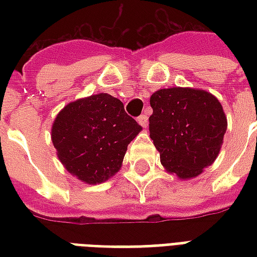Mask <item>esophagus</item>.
<instances>
[{"label":"esophagus","instance_id":"34e87169","mask_svg":"<svg viewBox=\"0 0 257 257\" xmlns=\"http://www.w3.org/2000/svg\"><path fill=\"white\" fill-rule=\"evenodd\" d=\"M138 122H139L143 128H146L147 123H149V117H147V114H142L140 117H138Z\"/></svg>","mask_w":257,"mask_h":257}]
</instances>
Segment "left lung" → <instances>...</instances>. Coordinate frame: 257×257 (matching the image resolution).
Returning a JSON list of instances; mask_svg holds the SVG:
<instances>
[{
    "instance_id": "8db88e82",
    "label": "left lung",
    "mask_w": 257,
    "mask_h": 257,
    "mask_svg": "<svg viewBox=\"0 0 257 257\" xmlns=\"http://www.w3.org/2000/svg\"><path fill=\"white\" fill-rule=\"evenodd\" d=\"M150 138L161 164L179 178L198 176L215 161L227 119L215 96L193 88H169L150 97Z\"/></svg>"
}]
</instances>
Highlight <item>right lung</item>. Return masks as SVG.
<instances>
[{
	"label": "right lung",
	"mask_w": 257,
	"mask_h": 257,
	"mask_svg": "<svg viewBox=\"0 0 257 257\" xmlns=\"http://www.w3.org/2000/svg\"><path fill=\"white\" fill-rule=\"evenodd\" d=\"M142 126L108 93L73 101L59 112L52 142L60 162L85 183H101L117 173L128 145Z\"/></svg>",
	"instance_id": "obj_1"
}]
</instances>
